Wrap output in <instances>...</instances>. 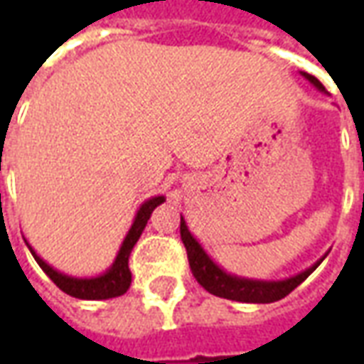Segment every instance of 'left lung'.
I'll use <instances>...</instances> for the list:
<instances>
[{"label":"left lung","mask_w":364,"mask_h":364,"mask_svg":"<svg viewBox=\"0 0 364 364\" xmlns=\"http://www.w3.org/2000/svg\"><path fill=\"white\" fill-rule=\"evenodd\" d=\"M308 82L312 83L316 90L326 91L318 77L300 72ZM181 240L187 250V257H189L191 271L193 277L197 279L198 284L210 294L220 298H228V300H236V302H252V304H269V302H277L292 290L296 289L300 282H304L310 274L316 271L321 261L326 259V255L320 261H316L312 267H308L302 273L282 279V281H259V279H245V277H237V274L226 273L220 265H216L210 255L203 250V245L198 244L197 237L191 234L187 222L181 216Z\"/></svg>","instance_id":"left-lung-1"}]
</instances>
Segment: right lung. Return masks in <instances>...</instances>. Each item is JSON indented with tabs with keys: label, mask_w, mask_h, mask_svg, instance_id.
Listing matches in <instances>:
<instances>
[{
	"label": "right lung",
	"mask_w": 364,
	"mask_h": 364,
	"mask_svg": "<svg viewBox=\"0 0 364 364\" xmlns=\"http://www.w3.org/2000/svg\"><path fill=\"white\" fill-rule=\"evenodd\" d=\"M164 200H166V197H161V195L144 200L140 208H138V213H136L134 222H132V226L128 230L124 242L120 245L117 257L112 261V265L103 274H97V277L80 279V277H70V274L60 273L58 269L50 267L41 255H36V252L31 247L27 240H25V244H27V247L33 253L36 263L41 265V269L50 277L52 282L60 290H64L66 294H70V296L82 298V300H107V298L120 296V294H124L130 289V282H132V273L128 269L130 252H132V247L138 242V237L142 236L144 228H146V224L150 220V214L154 213V208L161 205Z\"/></svg>",
	"instance_id": "add662e5"
}]
</instances>
